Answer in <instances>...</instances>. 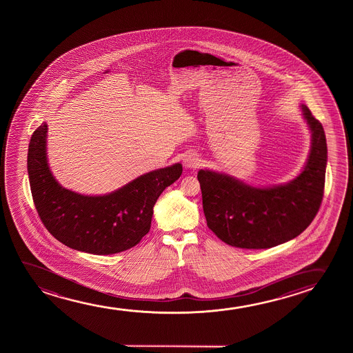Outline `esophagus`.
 <instances>
[{
    "mask_svg": "<svg viewBox=\"0 0 353 353\" xmlns=\"http://www.w3.org/2000/svg\"><path fill=\"white\" fill-rule=\"evenodd\" d=\"M200 158H199V155L194 154V153H189V154L185 155L183 158V164L187 169H195V168H198L199 165H200Z\"/></svg>",
    "mask_w": 353,
    "mask_h": 353,
    "instance_id": "34e87169",
    "label": "esophagus"
}]
</instances>
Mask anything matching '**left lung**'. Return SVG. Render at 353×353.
<instances>
[{
	"label": "left lung",
	"instance_id": "1",
	"mask_svg": "<svg viewBox=\"0 0 353 353\" xmlns=\"http://www.w3.org/2000/svg\"><path fill=\"white\" fill-rule=\"evenodd\" d=\"M312 132L309 159L290 183L256 188L227 174L200 170L198 179L208 227L227 245L247 250L290 241L309 227L323 199L327 142L323 126L305 105Z\"/></svg>",
	"mask_w": 353,
	"mask_h": 353
}]
</instances>
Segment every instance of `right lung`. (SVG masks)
<instances>
[{
    "label": "right lung",
    "instance_id": "obj_1",
    "mask_svg": "<svg viewBox=\"0 0 353 353\" xmlns=\"http://www.w3.org/2000/svg\"><path fill=\"white\" fill-rule=\"evenodd\" d=\"M47 124L30 140L28 172L34 208L65 246L92 254H114L136 246L150 232L160 194L182 174V165L154 170L106 195H82L60 185L47 161Z\"/></svg>",
    "mask_w": 353,
    "mask_h": 353
}]
</instances>
